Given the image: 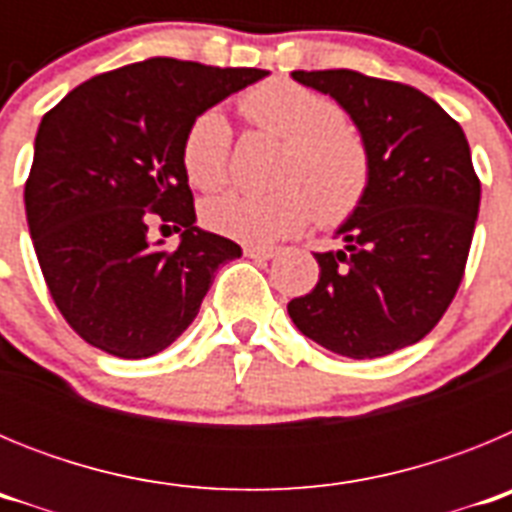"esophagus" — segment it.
I'll list each match as a JSON object with an SVG mask.
<instances>
[{"label":"esophagus","instance_id":"34e87169","mask_svg":"<svg viewBox=\"0 0 512 512\" xmlns=\"http://www.w3.org/2000/svg\"><path fill=\"white\" fill-rule=\"evenodd\" d=\"M243 253H246L248 259H259V261H269L274 259L279 253L277 246H246L243 248Z\"/></svg>","mask_w":512,"mask_h":512}]
</instances>
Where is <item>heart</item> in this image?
Here are the masks:
<instances>
[{"label": "heart", "instance_id": "heart-1", "mask_svg": "<svg viewBox=\"0 0 512 512\" xmlns=\"http://www.w3.org/2000/svg\"><path fill=\"white\" fill-rule=\"evenodd\" d=\"M241 112L256 128L287 138L274 192L233 189L202 207L210 230L243 243H271L305 228L320 215L341 223L364 200L372 161L361 135L348 128L333 99L295 81L274 79L241 99ZM233 130L220 110L200 112L182 140V166L202 192L220 189L230 174Z\"/></svg>", "mask_w": 512, "mask_h": 512}]
</instances>
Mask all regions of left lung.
<instances>
[{
    "label": "left lung",
    "instance_id": "left-lung-1",
    "mask_svg": "<svg viewBox=\"0 0 512 512\" xmlns=\"http://www.w3.org/2000/svg\"><path fill=\"white\" fill-rule=\"evenodd\" d=\"M351 115L372 161L361 205L315 253L320 279L287 305L302 336L348 359H377L436 328L459 289L479 212L467 135L441 104L359 71H292Z\"/></svg>",
    "mask_w": 512,
    "mask_h": 512
}]
</instances>
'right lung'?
Returning <instances> with one entry per match:
<instances>
[{
  "label": "right lung",
  "instance_id": "add662e5",
  "mask_svg": "<svg viewBox=\"0 0 512 512\" xmlns=\"http://www.w3.org/2000/svg\"><path fill=\"white\" fill-rule=\"evenodd\" d=\"M266 74L148 58L92 76L43 115L27 228L53 302L94 348L164 351L197 318L215 271L241 256L194 225L182 140L200 112ZM153 216L183 230L174 252L147 241Z\"/></svg>",
  "mask_w": 512,
  "mask_h": 512
}]
</instances>
